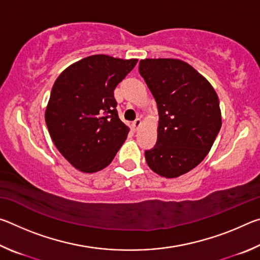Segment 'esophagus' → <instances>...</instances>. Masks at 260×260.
<instances>
[{"label": "esophagus", "mask_w": 260, "mask_h": 260, "mask_svg": "<svg viewBox=\"0 0 260 260\" xmlns=\"http://www.w3.org/2000/svg\"><path fill=\"white\" fill-rule=\"evenodd\" d=\"M141 124H142V121H141V118H136V119L133 121V128L135 131H138L140 128Z\"/></svg>", "instance_id": "1"}]
</instances>
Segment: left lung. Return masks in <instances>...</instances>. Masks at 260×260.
Returning <instances> with one entry per match:
<instances>
[{
    "label": "left lung",
    "instance_id": "obj_1",
    "mask_svg": "<svg viewBox=\"0 0 260 260\" xmlns=\"http://www.w3.org/2000/svg\"><path fill=\"white\" fill-rule=\"evenodd\" d=\"M140 74L156 100L157 142L144 152L148 166L169 179L195 169L221 127L218 95L191 65L174 58L140 60Z\"/></svg>",
    "mask_w": 260,
    "mask_h": 260
}]
</instances>
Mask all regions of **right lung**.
<instances>
[{
  "mask_svg": "<svg viewBox=\"0 0 260 260\" xmlns=\"http://www.w3.org/2000/svg\"><path fill=\"white\" fill-rule=\"evenodd\" d=\"M136 63L93 55L70 65L56 79L46 124L58 151L81 172L103 170L125 142L129 128L118 117L113 90Z\"/></svg>",
  "mask_w": 260,
  "mask_h": 260,
  "instance_id": "right-lung-1",
  "label": "right lung"
}]
</instances>
